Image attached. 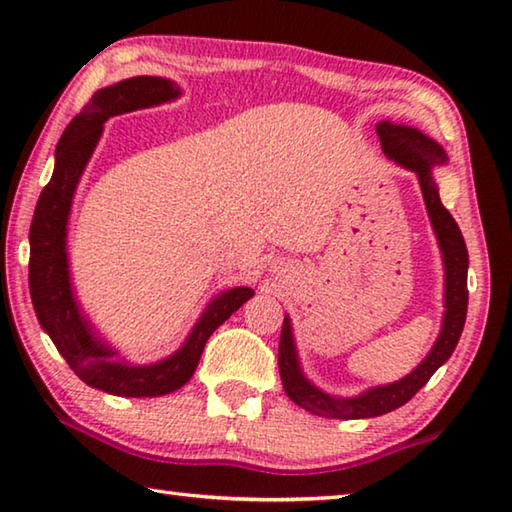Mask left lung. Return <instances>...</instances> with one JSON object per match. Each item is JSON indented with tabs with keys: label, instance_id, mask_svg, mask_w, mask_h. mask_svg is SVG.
<instances>
[{
	"label": "left lung",
	"instance_id": "8db88e82",
	"mask_svg": "<svg viewBox=\"0 0 512 512\" xmlns=\"http://www.w3.org/2000/svg\"><path fill=\"white\" fill-rule=\"evenodd\" d=\"M375 132H378L380 137L384 155L391 161H396L398 166L416 173L420 191H423L429 222H432V229L436 233L438 247H441L443 256V326L432 346V351H429L425 360L420 362L414 371L407 373L405 378L391 384H380V387H371L362 391L360 396L339 398L321 391L306 378V373H303L299 362L297 344H294L292 321L285 315L279 342V371L283 389L288 393V398L297 402L299 407L324 418H373L389 414V411L405 405V402L414 398L429 382V378L450 360V355L454 353V348L459 344V337L463 333L465 315H468V249H465V240L461 236L459 224L454 222L450 211H447L441 202V195H438V186L434 179V168L447 164L443 146L420 132L418 128H411V125L380 121L375 125Z\"/></svg>",
	"mask_w": 512,
	"mask_h": 512
}]
</instances>
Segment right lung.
<instances>
[{
	"label": "right lung",
	"instance_id": "right-lung-1",
	"mask_svg": "<svg viewBox=\"0 0 512 512\" xmlns=\"http://www.w3.org/2000/svg\"><path fill=\"white\" fill-rule=\"evenodd\" d=\"M182 96L177 83L161 76H132L98 89L83 112L71 119L56 148V166L35 206L29 242V290L44 333L56 344L80 380L112 396L157 398L182 389L193 378L206 339L242 303L254 297L251 288H229L209 301L184 344L155 364H132L98 335L71 288L67 227L76 186L85 173L110 116L170 103Z\"/></svg>",
	"mask_w": 512,
	"mask_h": 512
}]
</instances>
